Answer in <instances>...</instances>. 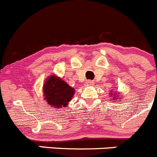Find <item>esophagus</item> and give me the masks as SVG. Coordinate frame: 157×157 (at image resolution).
Returning a JSON list of instances; mask_svg holds the SVG:
<instances>
[{
	"instance_id": "1",
	"label": "esophagus",
	"mask_w": 157,
	"mask_h": 157,
	"mask_svg": "<svg viewBox=\"0 0 157 157\" xmlns=\"http://www.w3.org/2000/svg\"><path fill=\"white\" fill-rule=\"evenodd\" d=\"M93 85V82L92 81H86L85 82V86H91Z\"/></svg>"
}]
</instances>
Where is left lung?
<instances>
[{"instance_id": "8db88e82", "label": "left lung", "mask_w": 157, "mask_h": 157, "mask_svg": "<svg viewBox=\"0 0 157 157\" xmlns=\"http://www.w3.org/2000/svg\"><path fill=\"white\" fill-rule=\"evenodd\" d=\"M113 95H114V93H113V92H112V94H111V96H113ZM117 95H116V96H115V98L117 99ZM115 98H113V99H114V100H114V101H115Z\"/></svg>"}]
</instances>
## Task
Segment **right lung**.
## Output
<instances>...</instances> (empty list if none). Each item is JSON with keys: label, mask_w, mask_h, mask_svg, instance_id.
<instances>
[{"label": "right lung", "mask_w": 157, "mask_h": 157, "mask_svg": "<svg viewBox=\"0 0 157 157\" xmlns=\"http://www.w3.org/2000/svg\"><path fill=\"white\" fill-rule=\"evenodd\" d=\"M44 99L51 107H65L75 94V90L57 76L50 75L44 85Z\"/></svg>", "instance_id": "1"}]
</instances>
